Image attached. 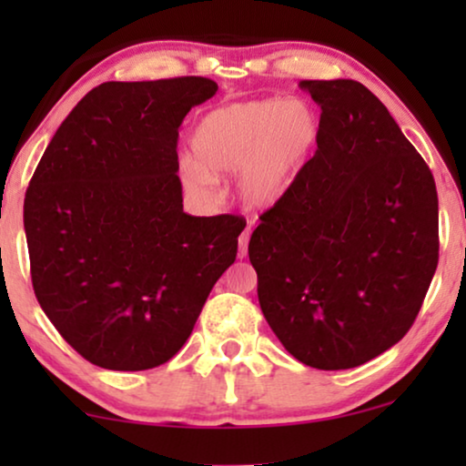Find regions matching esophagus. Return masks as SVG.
I'll use <instances>...</instances> for the list:
<instances>
[{"label":"esophagus","mask_w":466,"mask_h":466,"mask_svg":"<svg viewBox=\"0 0 466 466\" xmlns=\"http://www.w3.org/2000/svg\"><path fill=\"white\" fill-rule=\"evenodd\" d=\"M250 233H252V228L248 227L244 233L239 235V241H238V246H239V257L244 258L246 254H248V244H250Z\"/></svg>","instance_id":"esophagus-1"}]
</instances>
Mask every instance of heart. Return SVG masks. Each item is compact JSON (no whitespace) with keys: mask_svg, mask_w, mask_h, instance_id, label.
<instances>
[{"mask_svg":"<svg viewBox=\"0 0 466 466\" xmlns=\"http://www.w3.org/2000/svg\"><path fill=\"white\" fill-rule=\"evenodd\" d=\"M320 114L308 101L260 99L228 104L195 127L193 152L180 171L193 193H208L212 174L239 169L238 195L246 208H269L295 180L320 142Z\"/></svg>","mask_w":466,"mask_h":466,"instance_id":"1","label":"heart"}]
</instances>
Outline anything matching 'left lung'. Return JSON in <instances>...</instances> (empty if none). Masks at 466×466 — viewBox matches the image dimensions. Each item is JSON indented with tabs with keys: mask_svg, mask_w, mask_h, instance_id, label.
Masks as SVG:
<instances>
[{
	"mask_svg": "<svg viewBox=\"0 0 466 466\" xmlns=\"http://www.w3.org/2000/svg\"><path fill=\"white\" fill-rule=\"evenodd\" d=\"M320 142L248 254L258 303L303 365L337 371L405 337L435 276L439 201L429 165L356 80H301Z\"/></svg>",
	"mask_w": 466,
	"mask_h": 466,
	"instance_id": "obj_1",
	"label": "left lung"
}]
</instances>
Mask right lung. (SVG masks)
<instances>
[{
  "mask_svg": "<svg viewBox=\"0 0 466 466\" xmlns=\"http://www.w3.org/2000/svg\"><path fill=\"white\" fill-rule=\"evenodd\" d=\"M218 85L201 76L104 82L69 112L25 195L31 284L93 365L144 371L193 333L238 257L239 216H188L177 129Z\"/></svg>",
  "mask_w": 466,
  "mask_h": 466,
  "instance_id": "obj_1",
  "label": "right lung"
}]
</instances>
